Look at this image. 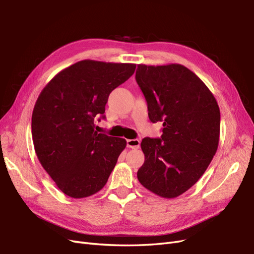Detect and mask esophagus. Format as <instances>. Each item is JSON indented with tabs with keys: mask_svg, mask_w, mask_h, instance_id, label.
Wrapping results in <instances>:
<instances>
[{
	"mask_svg": "<svg viewBox=\"0 0 254 254\" xmlns=\"http://www.w3.org/2000/svg\"><path fill=\"white\" fill-rule=\"evenodd\" d=\"M127 145L131 149H138L140 146V141L138 139H128L127 140Z\"/></svg>",
	"mask_w": 254,
	"mask_h": 254,
	"instance_id": "obj_1",
	"label": "esophagus"
}]
</instances>
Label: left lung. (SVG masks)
Segmentation results:
<instances>
[{"instance_id": "obj_1", "label": "left lung", "mask_w": 254, "mask_h": 254, "mask_svg": "<svg viewBox=\"0 0 254 254\" xmlns=\"http://www.w3.org/2000/svg\"><path fill=\"white\" fill-rule=\"evenodd\" d=\"M136 81L151 123L163 121L161 138H144V164L137 178L148 191L175 198L197 183L219 144L220 110L206 85L182 64H138Z\"/></svg>"}]
</instances>
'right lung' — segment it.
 <instances>
[{
    "instance_id": "right-lung-1",
    "label": "right lung",
    "mask_w": 254,
    "mask_h": 254,
    "mask_svg": "<svg viewBox=\"0 0 254 254\" xmlns=\"http://www.w3.org/2000/svg\"><path fill=\"white\" fill-rule=\"evenodd\" d=\"M135 68L133 63L82 60L40 92L32 114L33 143L41 166L65 195L89 197L107 184L127 141L98 134L94 117L105 113L110 93Z\"/></svg>"
}]
</instances>
